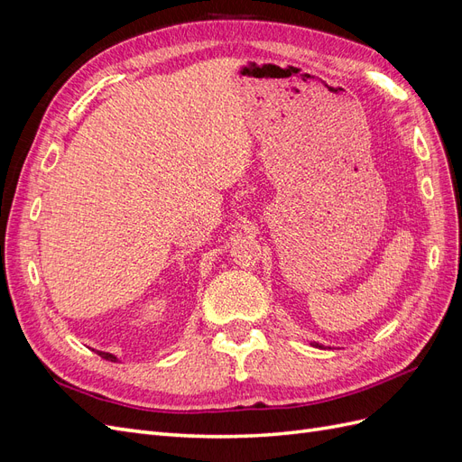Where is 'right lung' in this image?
Wrapping results in <instances>:
<instances>
[{
    "label": "right lung",
    "instance_id": "right-lung-1",
    "mask_svg": "<svg viewBox=\"0 0 462 462\" xmlns=\"http://www.w3.org/2000/svg\"><path fill=\"white\" fill-rule=\"evenodd\" d=\"M97 355H100V356H102V358H106V360H111V362H116V360H117L114 355H109V353H100V351H97Z\"/></svg>",
    "mask_w": 462,
    "mask_h": 462
}]
</instances>
